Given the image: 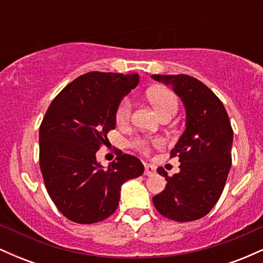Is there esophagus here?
Wrapping results in <instances>:
<instances>
[{"label": "esophagus", "mask_w": 263, "mask_h": 263, "mask_svg": "<svg viewBox=\"0 0 263 263\" xmlns=\"http://www.w3.org/2000/svg\"><path fill=\"white\" fill-rule=\"evenodd\" d=\"M144 174L146 176H155L156 174V165L153 164H144Z\"/></svg>", "instance_id": "1"}]
</instances>
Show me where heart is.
I'll list each match as a JSON object with an SVG mask.
<instances>
[{"label": "heart", "mask_w": 263, "mask_h": 263, "mask_svg": "<svg viewBox=\"0 0 263 263\" xmlns=\"http://www.w3.org/2000/svg\"><path fill=\"white\" fill-rule=\"evenodd\" d=\"M148 100L153 105L155 110L158 112L159 116L168 112H177L178 110V99L172 90L165 87H155L149 90ZM132 104L129 99H123L120 102L119 107L116 110V121L117 123H126L131 116ZM138 147L143 151H147V144L144 141L138 142Z\"/></svg>", "instance_id": "heart-1"}]
</instances>
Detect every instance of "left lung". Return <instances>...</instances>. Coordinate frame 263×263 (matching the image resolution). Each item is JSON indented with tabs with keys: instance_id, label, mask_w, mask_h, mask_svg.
I'll use <instances>...</instances> for the list:
<instances>
[{
	"instance_id": "1",
	"label": "left lung",
	"mask_w": 263,
	"mask_h": 263,
	"mask_svg": "<svg viewBox=\"0 0 263 263\" xmlns=\"http://www.w3.org/2000/svg\"><path fill=\"white\" fill-rule=\"evenodd\" d=\"M171 85L185 108V129L172 149L180 171L173 177L159 167L167 184L152 198L165 218L185 222L206 215L219 200L231 167L234 132L224 105L206 85L189 75H152Z\"/></svg>"
}]
</instances>
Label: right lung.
I'll use <instances>...</instances> for the list:
<instances>
[{
    "label": "right lung",
    "instance_id": "add662e5",
    "mask_svg": "<svg viewBox=\"0 0 263 263\" xmlns=\"http://www.w3.org/2000/svg\"><path fill=\"white\" fill-rule=\"evenodd\" d=\"M140 75L91 71L71 81L48 107L39 127V164L45 188L65 218L93 224L112 215L125 182L144 167L131 155L102 167L96 152L116 127V110Z\"/></svg>",
    "mask_w": 263,
    "mask_h": 263
}]
</instances>
